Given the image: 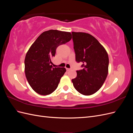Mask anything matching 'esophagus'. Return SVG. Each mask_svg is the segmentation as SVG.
<instances>
[{
  "mask_svg": "<svg viewBox=\"0 0 133 133\" xmlns=\"http://www.w3.org/2000/svg\"><path fill=\"white\" fill-rule=\"evenodd\" d=\"M66 70H67V71H69V70H71L70 68H66Z\"/></svg>",
  "mask_w": 133,
  "mask_h": 133,
  "instance_id": "34e87169",
  "label": "esophagus"
}]
</instances>
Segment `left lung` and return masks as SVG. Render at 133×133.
<instances>
[{"instance_id":"obj_1","label":"left lung","mask_w":133,"mask_h":133,"mask_svg":"<svg viewBox=\"0 0 133 133\" xmlns=\"http://www.w3.org/2000/svg\"><path fill=\"white\" fill-rule=\"evenodd\" d=\"M76 62L83 63V69L76 71L71 80L74 87L80 94L90 95L98 91L108 74L109 57L107 51L91 35L72 32Z\"/></svg>"}]
</instances>
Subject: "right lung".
Segmentation results:
<instances>
[{"instance_id":"add662e5","label":"right lung","mask_w":133,"mask_h":133,"mask_svg":"<svg viewBox=\"0 0 133 133\" xmlns=\"http://www.w3.org/2000/svg\"><path fill=\"white\" fill-rule=\"evenodd\" d=\"M70 32L49 30L40 35L28 50L24 60L25 73L29 85L36 92L49 95L57 89L65 68H53L51 59L60 45L69 42Z\"/></svg>"}]
</instances>
